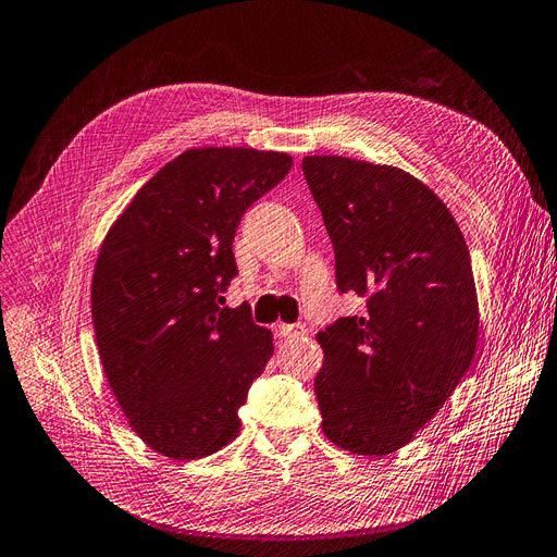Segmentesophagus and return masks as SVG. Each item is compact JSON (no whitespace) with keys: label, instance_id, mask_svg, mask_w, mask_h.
Segmentation results:
<instances>
[{"label":"esophagus","instance_id":"1","mask_svg":"<svg viewBox=\"0 0 557 557\" xmlns=\"http://www.w3.org/2000/svg\"><path fill=\"white\" fill-rule=\"evenodd\" d=\"M277 333L282 338H304L308 333V326L304 322H296V324H280L277 326Z\"/></svg>","mask_w":557,"mask_h":557}]
</instances>
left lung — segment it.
Returning a JSON list of instances; mask_svg holds the SVG:
<instances>
[{
  "label": "left lung",
  "instance_id": "obj_1",
  "mask_svg": "<svg viewBox=\"0 0 557 557\" xmlns=\"http://www.w3.org/2000/svg\"><path fill=\"white\" fill-rule=\"evenodd\" d=\"M304 174L336 253L338 292L363 317L317 333L322 432L343 450L383 457L412 438L469 371L479 300L457 221L412 174L343 156H308Z\"/></svg>",
  "mask_w": 557,
  "mask_h": 557
}]
</instances>
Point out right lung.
Masks as SVG:
<instances>
[{"mask_svg":"<svg viewBox=\"0 0 557 557\" xmlns=\"http://www.w3.org/2000/svg\"><path fill=\"white\" fill-rule=\"evenodd\" d=\"M292 163L277 151L188 149L104 237L90 294L102 369L133 432L170 459L228 446L273 357V333L245 306L224 308V292L237 275V226Z\"/></svg>","mask_w":557,"mask_h":557,"instance_id":"add662e5","label":"right lung"}]
</instances>
